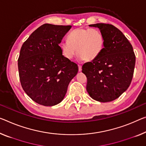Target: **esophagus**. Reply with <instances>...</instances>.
I'll return each instance as SVG.
<instances>
[{
    "label": "esophagus",
    "instance_id": "34e87169",
    "mask_svg": "<svg viewBox=\"0 0 146 146\" xmlns=\"http://www.w3.org/2000/svg\"><path fill=\"white\" fill-rule=\"evenodd\" d=\"M82 65L79 64V65H78V70H79V72H81L82 71Z\"/></svg>",
    "mask_w": 146,
    "mask_h": 146
}]
</instances>
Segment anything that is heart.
Masks as SVG:
<instances>
[{
  "instance_id": "1",
  "label": "heart",
  "mask_w": 146,
  "mask_h": 146,
  "mask_svg": "<svg viewBox=\"0 0 146 146\" xmlns=\"http://www.w3.org/2000/svg\"><path fill=\"white\" fill-rule=\"evenodd\" d=\"M67 40L62 42L60 48L62 54L68 59H72L77 51L81 59L92 61L101 54L104 47V38L96 29H76L69 33Z\"/></svg>"
}]
</instances>
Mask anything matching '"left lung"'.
I'll list each match as a JSON object with an SVG mask.
<instances>
[{
  "mask_svg": "<svg viewBox=\"0 0 146 146\" xmlns=\"http://www.w3.org/2000/svg\"><path fill=\"white\" fill-rule=\"evenodd\" d=\"M100 29L104 38L101 54L82 66L86 89L92 98L110 102L129 88L133 80L136 56L133 46L120 30L111 24L89 25Z\"/></svg>",
  "mask_w": 146,
  "mask_h": 146,
  "instance_id": "8db88e82",
  "label": "left lung"
}]
</instances>
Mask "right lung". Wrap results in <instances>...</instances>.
Returning <instances> with one entry per match:
<instances>
[{
    "label": "right lung",
    "instance_id": "right-lung-1",
    "mask_svg": "<svg viewBox=\"0 0 146 146\" xmlns=\"http://www.w3.org/2000/svg\"><path fill=\"white\" fill-rule=\"evenodd\" d=\"M71 25L44 24L22 45L18 70L22 88L38 104L52 106L66 95L78 64L62 54L59 44Z\"/></svg>",
    "mask_w": 146,
    "mask_h": 146
}]
</instances>
